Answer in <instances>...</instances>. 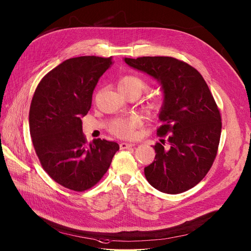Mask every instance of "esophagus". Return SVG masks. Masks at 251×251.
<instances>
[{
  "label": "esophagus",
  "instance_id": "34e87169",
  "mask_svg": "<svg viewBox=\"0 0 251 251\" xmlns=\"http://www.w3.org/2000/svg\"><path fill=\"white\" fill-rule=\"evenodd\" d=\"M134 144H128V143H121L120 144V149L121 150H125V149H129V148H132L134 147Z\"/></svg>",
  "mask_w": 251,
  "mask_h": 251
}]
</instances>
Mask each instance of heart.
Returning a JSON list of instances; mask_svg holds the SVG:
<instances>
[{
  "mask_svg": "<svg viewBox=\"0 0 251 251\" xmlns=\"http://www.w3.org/2000/svg\"><path fill=\"white\" fill-rule=\"evenodd\" d=\"M119 90L121 93L127 92H138L141 93L145 88V82L135 75H125L121 78L118 83ZM154 107H158V102H155ZM140 125V120L138 117H129L126 119H118L112 124L111 130L114 134L119 137L130 138L134 135V129Z\"/></svg>",
  "mask_w": 251,
  "mask_h": 251,
  "instance_id": "b5f03b06",
  "label": "heart"
}]
</instances>
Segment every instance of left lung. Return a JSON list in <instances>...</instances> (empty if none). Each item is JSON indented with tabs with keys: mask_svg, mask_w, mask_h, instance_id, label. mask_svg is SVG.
Wrapping results in <instances>:
<instances>
[{
	"mask_svg": "<svg viewBox=\"0 0 251 251\" xmlns=\"http://www.w3.org/2000/svg\"><path fill=\"white\" fill-rule=\"evenodd\" d=\"M130 68L155 79L163 91L159 113L163 125L155 160L145 167L151 187L179 194L198 184L209 171L219 148L222 119L201 74L190 64L168 56L124 58Z\"/></svg>",
	"mask_w": 251,
	"mask_h": 251,
	"instance_id": "1",
	"label": "left lung"
}]
</instances>
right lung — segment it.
Wrapping results in <instances>:
<instances>
[{
    "label": "right lung",
    "instance_id": "right-lung-1",
    "mask_svg": "<svg viewBox=\"0 0 251 251\" xmlns=\"http://www.w3.org/2000/svg\"><path fill=\"white\" fill-rule=\"evenodd\" d=\"M112 57L80 56L64 60L39 83L29 108V131L42 167L62 187L83 192L99 182L120 147L82 132V118Z\"/></svg>",
    "mask_w": 251,
    "mask_h": 251
}]
</instances>
